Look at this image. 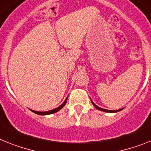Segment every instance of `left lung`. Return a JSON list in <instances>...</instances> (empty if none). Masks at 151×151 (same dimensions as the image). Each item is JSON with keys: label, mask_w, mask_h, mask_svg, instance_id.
<instances>
[{"label": "left lung", "mask_w": 151, "mask_h": 151, "mask_svg": "<svg viewBox=\"0 0 151 151\" xmlns=\"http://www.w3.org/2000/svg\"><path fill=\"white\" fill-rule=\"evenodd\" d=\"M91 102H92V104H93V105L97 109V110H100V111H104V112H108V113H114V112H118V111H121L122 109H120V110H115V111H110V110H106V109H103V108H101V107H99L98 106H97V105L95 104L94 103H93V101H91Z\"/></svg>", "instance_id": "1"}]
</instances>
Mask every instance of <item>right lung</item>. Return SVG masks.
Here are the masks:
<instances>
[{
	"mask_svg": "<svg viewBox=\"0 0 151 151\" xmlns=\"http://www.w3.org/2000/svg\"><path fill=\"white\" fill-rule=\"evenodd\" d=\"M68 97L66 98V100L64 101V103L62 104L61 105H60V106H59L58 107H57V108L54 109V110H51V111H44V112H39V111H32V110H31V111L34 113H35V114H39V115H48V114H54V113H56V112H58V111H60V109L63 108V107H64V105L66 104V102H67V100H68Z\"/></svg>",
	"mask_w": 151,
	"mask_h": 151,
	"instance_id": "add662e5",
	"label": "right lung"
}]
</instances>
